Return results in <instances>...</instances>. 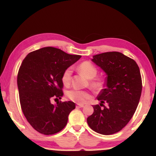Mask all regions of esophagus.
Instances as JSON below:
<instances>
[{"mask_svg": "<svg viewBox=\"0 0 156 156\" xmlns=\"http://www.w3.org/2000/svg\"><path fill=\"white\" fill-rule=\"evenodd\" d=\"M77 106L79 107V108H83V107L84 106V105L83 104H78L77 105Z\"/></svg>", "mask_w": 156, "mask_h": 156, "instance_id": "1", "label": "esophagus"}]
</instances>
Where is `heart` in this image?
<instances>
[{
    "mask_svg": "<svg viewBox=\"0 0 156 156\" xmlns=\"http://www.w3.org/2000/svg\"><path fill=\"white\" fill-rule=\"evenodd\" d=\"M78 69L87 78L91 79L90 86L92 88L97 91L101 90L103 87V80L99 78H94L98 73V69L92 62H88V61L82 62L78 66ZM71 75H72L71 67L67 68L62 73V81L64 86H68L70 83ZM66 94L68 99L78 104L85 103L91 98L90 92L84 90H79V89H71V90L67 91Z\"/></svg>",
    "mask_w": 156,
    "mask_h": 156,
    "instance_id": "heart-1",
    "label": "heart"
}]
</instances>
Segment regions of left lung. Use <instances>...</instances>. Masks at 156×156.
<instances>
[{
  "mask_svg": "<svg viewBox=\"0 0 156 156\" xmlns=\"http://www.w3.org/2000/svg\"><path fill=\"white\" fill-rule=\"evenodd\" d=\"M92 61L107 76L105 88L97 98L101 103L93 105L87 123L97 133L111 135L122 129L136 110L142 90L140 70L135 61L119 52L93 55Z\"/></svg>",
  "mask_w": 156,
  "mask_h": 156,
  "instance_id": "1",
  "label": "left lung"
}]
</instances>
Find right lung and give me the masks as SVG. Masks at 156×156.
<instances>
[{"instance_id":"right-lung-1","label":"right lung","mask_w":156,"mask_h":156,"mask_svg":"<svg viewBox=\"0 0 156 156\" xmlns=\"http://www.w3.org/2000/svg\"><path fill=\"white\" fill-rule=\"evenodd\" d=\"M80 57L45 47L31 52L23 59L17 74L20 103L27 121L39 133L52 135L67 125L76 104L60 101L53 105L51 101L63 96L62 73Z\"/></svg>"}]
</instances>
